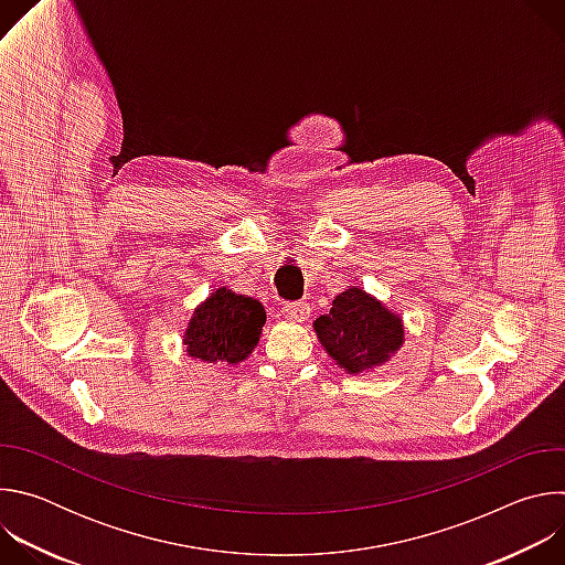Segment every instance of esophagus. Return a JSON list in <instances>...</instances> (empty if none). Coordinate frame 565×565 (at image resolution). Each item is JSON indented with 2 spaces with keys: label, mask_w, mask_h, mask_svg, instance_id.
I'll return each instance as SVG.
<instances>
[{
  "label": "esophagus",
  "mask_w": 565,
  "mask_h": 565,
  "mask_svg": "<svg viewBox=\"0 0 565 565\" xmlns=\"http://www.w3.org/2000/svg\"><path fill=\"white\" fill-rule=\"evenodd\" d=\"M308 303L306 301H288V303H284V308H281V312H284V317L288 319V321H303L306 319V315H308Z\"/></svg>",
  "instance_id": "esophagus-1"
}]
</instances>
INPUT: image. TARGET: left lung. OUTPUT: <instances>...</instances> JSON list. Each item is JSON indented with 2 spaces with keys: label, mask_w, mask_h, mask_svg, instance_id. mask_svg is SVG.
Here are the masks:
<instances>
[{
  "label": "left lung",
  "mask_w": 565,
  "mask_h": 565,
  "mask_svg": "<svg viewBox=\"0 0 565 565\" xmlns=\"http://www.w3.org/2000/svg\"><path fill=\"white\" fill-rule=\"evenodd\" d=\"M315 331L329 355L349 373L382 364L402 344V321L360 288L333 299V308L315 319Z\"/></svg>",
  "instance_id": "1"
}]
</instances>
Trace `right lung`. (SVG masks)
Returning <instances> with one entry per match:
<instances>
[{"mask_svg": "<svg viewBox=\"0 0 565 565\" xmlns=\"http://www.w3.org/2000/svg\"><path fill=\"white\" fill-rule=\"evenodd\" d=\"M264 324L266 310L257 299L218 288L194 310L185 331L188 355L236 364L253 353Z\"/></svg>", "mask_w": 565, "mask_h": 565, "instance_id": "add662e5", "label": "right lung"}]
</instances>
